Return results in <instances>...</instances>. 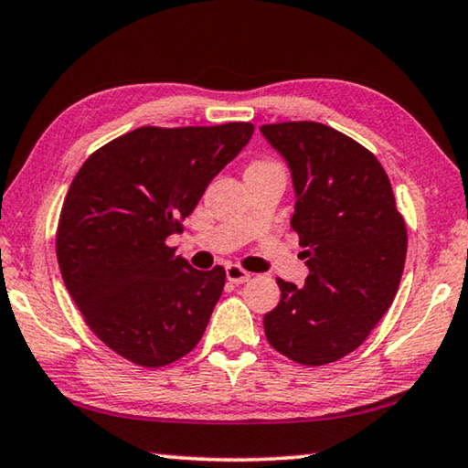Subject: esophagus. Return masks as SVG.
<instances>
[{"label":"esophagus","mask_w":468,"mask_h":468,"mask_svg":"<svg viewBox=\"0 0 468 468\" xmlns=\"http://www.w3.org/2000/svg\"><path fill=\"white\" fill-rule=\"evenodd\" d=\"M225 272H227V279L231 281V283H237V285L246 283V281L251 277L248 271H243L241 266H237V264H227Z\"/></svg>","instance_id":"esophagus-1"}]
</instances>
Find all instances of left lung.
<instances>
[{
	"label": "left lung",
	"mask_w": 468,
	"mask_h": 468,
	"mask_svg": "<svg viewBox=\"0 0 468 468\" xmlns=\"http://www.w3.org/2000/svg\"><path fill=\"white\" fill-rule=\"evenodd\" d=\"M261 131L292 170V229L310 271L302 287L277 279L266 339L300 365H329L354 352L394 302L406 222L379 160L344 133L310 121Z\"/></svg>",
	"instance_id": "8db88e82"
}]
</instances>
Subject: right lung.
Instances as JSON below:
<instances>
[{
    "label": "right lung",
    "instance_id": "1",
    "mask_svg": "<svg viewBox=\"0 0 468 468\" xmlns=\"http://www.w3.org/2000/svg\"><path fill=\"white\" fill-rule=\"evenodd\" d=\"M251 133V122L141 127L93 152L72 179L58 222V264L89 329L122 358L166 367L202 339L225 269H194L166 237L181 233Z\"/></svg>",
    "mask_w": 468,
    "mask_h": 468
}]
</instances>
